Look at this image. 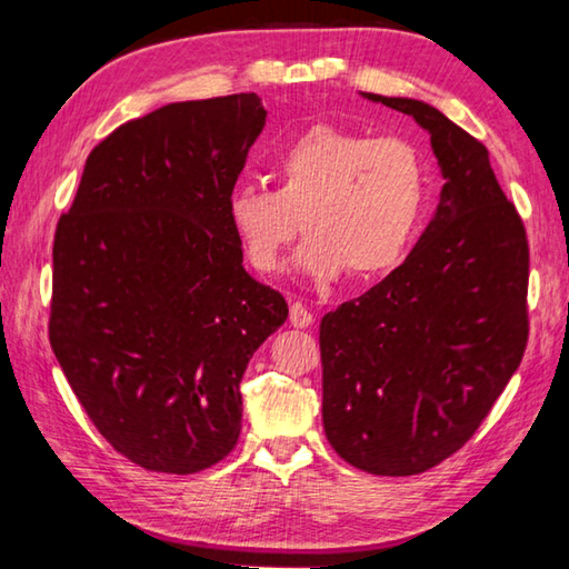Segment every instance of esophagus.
Instances as JSON below:
<instances>
[{
    "label": "esophagus",
    "instance_id": "obj_1",
    "mask_svg": "<svg viewBox=\"0 0 569 569\" xmlns=\"http://www.w3.org/2000/svg\"><path fill=\"white\" fill-rule=\"evenodd\" d=\"M288 321H291L293 329H308L313 323V313L308 311L303 303H293L291 313H288Z\"/></svg>",
    "mask_w": 569,
    "mask_h": 569
}]
</instances>
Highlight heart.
Listing matches in <instances>:
<instances>
[{"label": "heart", "instance_id": "heart-1", "mask_svg": "<svg viewBox=\"0 0 569 569\" xmlns=\"http://www.w3.org/2000/svg\"><path fill=\"white\" fill-rule=\"evenodd\" d=\"M273 182V190L256 182L230 190L228 226L246 261L258 273H273L301 223L308 236L293 263L316 281L346 271L377 278L399 268L429 200L427 162L409 140L333 124H316L278 150Z\"/></svg>", "mask_w": 569, "mask_h": 569}]
</instances>
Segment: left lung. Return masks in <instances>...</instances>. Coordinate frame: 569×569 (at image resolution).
<instances>
[{"label":"left lung","mask_w":569,"mask_h":569,"mask_svg":"<svg viewBox=\"0 0 569 569\" xmlns=\"http://www.w3.org/2000/svg\"><path fill=\"white\" fill-rule=\"evenodd\" d=\"M363 98L429 132L445 188L407 261L323 316V431L351 467L409 477L465 447L519 369L529 248L479 140L421 100Z\"/></svg>","instance_id":"left-lung-1"}]
</instances>
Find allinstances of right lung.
Masks as SVG:
<instances>
[{
  "label": "right lung",
  "mask_w": 569,
  "mask_h": 569,
  "mask_svg": "<svg viewBox=\"0 0 569 569\" xmlns=\"http://www.w3.org/2000/svg\"><path fill=\"white\" fill-rule=\"evenodd\" d=\"M266 124L256 92L170 102L84 162L52 248L50 343L82 409L134 465L196 475L240 435V379L288 319L228 226Z\"/></svg>",
  "instance_id": "1"
}]
</instances>
